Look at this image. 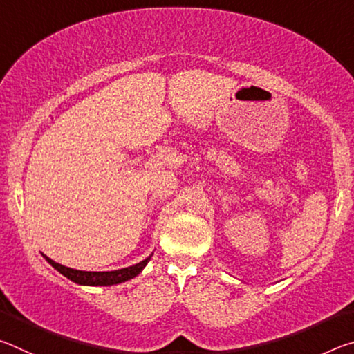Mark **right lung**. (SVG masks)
<instances>
[{"label": "right lung", "instance_id": "right-lung-1", "mask_svg": "<svg viewBox=\"0 0 354 354\" xmlns=\"http://www.w3.org/2000/svg\"><path fill=\"white\" fill-rule=\"evenodd\" d=\"M44 257L56 268L59 273H62L65 278H68L73 281V283L82 284V286H112V284L124 283V281L133 279L134 277H137L149 261V257H147L145 261L136 263V266L122 268V270H113V272H82V270H75V268L61 266V263L55 262L45 254Z\"/></svg>", "mask_w": 354, "mask_h": 354}]
</instances>
